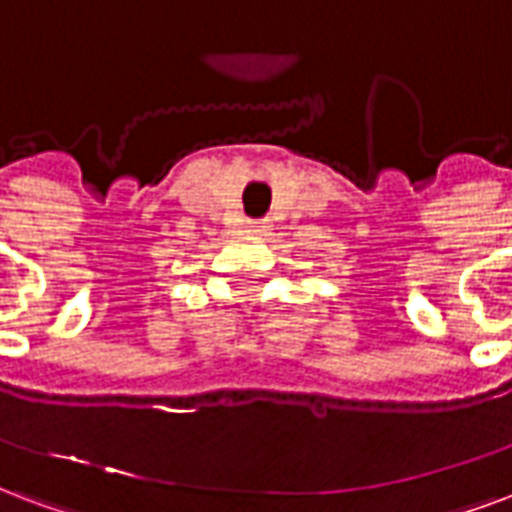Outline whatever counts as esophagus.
Listing matches in <instances>:
<instances>
[{"mask_svg": "<svg viewBox=\"0 0 512 512\" xmlns=\"http://www.w3.org/2000/svg\"><path fill=\"white\" fill-rule=\"evenodd\" d=\"M246 230H249V233H255V236H263V233H268V230H271V225L260 219V222H246Z\"/></svg>", "mask_w": 512, "mask_h": 512, "instance_id": "1", "label": "esophagus"}]
</instances>
